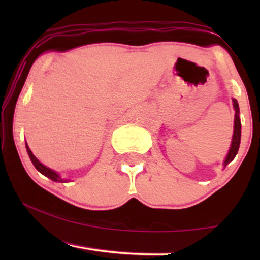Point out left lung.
<instances>
[{
  "instance_id": "left-lung-1",
  "label": "left lung",
  "mask_w": 260,
  "mask_h": 260,
  "mask_svg": "<svg viewBox=\"0 0 260 260\" xmlns=\"http://www.w3.org/2000/svg\"><path fill=\"white\" fill-rule=\"evenodd\" d=\"M233 106L236 110V116H234V131H233V137H232V143H231V148L229 154L226 156L225 162H223V167H226L230 162L233 161V158L236 157L239 150L240 145V137H241V123L239 118V105H238L237 99L233 98Z\"/></svg>"
}]
</instances>
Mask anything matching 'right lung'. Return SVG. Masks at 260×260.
Wrapping results in <instances>:
<instances>
[{"label": "right lung", "mask_w": 260, "mask_h": 260, "mask_svg": "<svg viewBox=\"0 0 260 260\" xmlns=\"http://www.w3.org/2000/svg\"><path fill=\"white\" fill-rule=\"evenodd\" d=\"M26 148H27L28 156H29L31 163H33L35 168H37L39 172L42 174V175L47 176L48 179H51L52 181H54V182H67V181H69V180H66V179H62V177H60L59 174L56 173V172H54V170H52L51 168H48V167H46V166L42 165V163L39 161V159L33 155V152L30 151V149H29V147H28L27 143H26Z\"/></svg>", "instance_id": "1"}]
</instances>
